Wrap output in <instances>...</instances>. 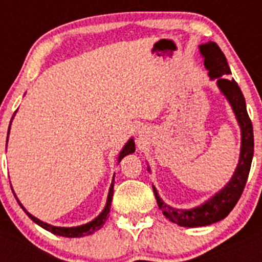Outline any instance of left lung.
<instances>
[{"label": "left lung", "instance_id": "1", "mask_svg": "<svg viewBox=\"0 0 262 262\" xmlns=\"http://www.w3.org/2000/svg\"><path fill=\"white\" fill-rule=\"evenodd\" d=\"M200 52L205 59V67L209 71L210 78L211 80L216 78L217 88L228 99L235 113L237 123L242 129V147H240L239 163L230 182L221 191H217L214 196H211L209 201H206L203 205L198 207L189 210L170 207L160 198L156 187L152 186L159 209L163 211V214L169 221L181 227L210 226V224L222 221L230 214L242 196L247 180H248L249 170H251L252 159H253V127L247 113L245 99L239 85L235 80L224 77L227 75H231L230 67H228L224 53L214 41L201 45Z\"/></svg>", "mask_w": 262, "mask_h": 262}]
</instances>
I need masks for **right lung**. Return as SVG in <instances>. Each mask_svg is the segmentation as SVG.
I'll use <instances>...</instances> for the list:
<instances>
[{
  "label": "right lung",
  "mask_w": 262,
  "mask_h": 262,
  "mask_svg": "<svg viewBox=\"0 0 262 262\" xmlns=\"http://www.w3.org/2000/svg\"><path fill=\"white\" fill-rule=\"evenodd\" d=\"M15 113H17V111H15ZM14 115H13V118H14ZM13 118H11V120H13ZM11 120H10V123H11ZM9 131H10V126H9ZM9 131H8V136H9ZM133 152H135V143H134V139H129L128 142L126 143V145L123 147V149L120 151L119 157H118V163H120V160L123 159L124 156H127L128 154H133ZM113 194H114V180H113L110 189H108L107 201H106V206H105V209L102 210V212H101V214H99L96 219H93L92 222H89V223L82 224V226H77V227H56V226H51V224L39 221L38 217H35L34 215L30 214V212L27 211L25 207H23L22 203L18 201V198L15 194H14V196H15L17 202L19 203V206L23 209V211L29 215L30 219H31L32 222H35V223L38 224V226H40L41 228H45V230L50 231V232L55 233V235L64 236V237H82V236L92 235V233H94L96 231H98L99 228H102V226L105 224L106 219H107V214L110 212L111 201H113Z\"/></svg>",
  "instance_id": "1"
}]
</instances>
